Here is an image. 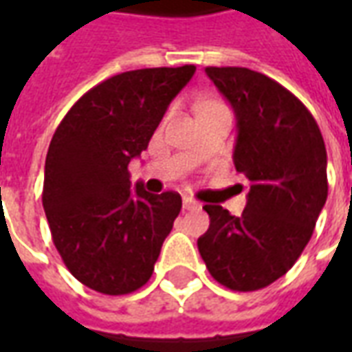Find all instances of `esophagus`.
Returning a JSON list of instances; mask_svg holds the SVG:
<instances>
[{"label":"esophagus","mask_w":352,"mask_h":352,"mask_svg":"<svg viewBox=\"0 0 352 352\" xmlns=\"http://www.w3.org/2000/svg\"><path fill=\"white\" fill-rule=\"evenodd\" d=\"M199 204L196 201V199H192V198H183V209H186V211H194V209H199Z\"/></svg>","instance_id":"obj_1"}]
</instances>
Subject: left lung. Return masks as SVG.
Segmentation results:
<instances>
[{
    "label": "left lung",
    "mask_w": 352,
    "mask_h": 352,
    "mask_svg": "<svg viewBox=\"0 0 352 352\" xmlns=\"http://www.w3.org/2000/svg\"><path fill=\"white\" fill-rule=\"evenodd\" d=\"M236 113L234 164L251 183L241 217L207 204L198 239L207 270L230 290L272 285L309 243L328 196L326 146L315 118L287 88L247 67H206Z\"/></svg>",
    "instance_id": "left-lung-1"
}]
</instances>
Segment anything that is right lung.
Instances as JSON below:
<instances>
[{
  "label": "right lung",
  "instance_id": "obj_1",
  "mask_svg": "<svg viewBox=\"0 0 352 352\" xmlns=\"http://www.w3.org/2000/svg\"><path fill=\"white\" fill-rule=\"evenodd\" d=\"M194 65L115 75L88 90L52 135L43 207L52 241L75 279L130 294L151 279L183 199L131 188L128 164L148 146Z\"/></svg>",
  "mask_w": 352,
  "mask_h": 352
}]
</instances>
